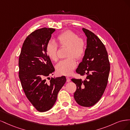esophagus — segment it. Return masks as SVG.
Masks as SVG:
<instances>
[{
  "mask_svg": "<svg viewBox=\"0 0 130 130\" xmlns=\"http://www.w3.org/2000/svg\"><path fill=\"white\" fill-rule=\"evenodd\" d=\"M66 78H67V82H70V80H70V78L69 77H67Z\"/></svg>",
  "mask_w": 130,
  "mask_h": 130,
  "instance_id": "1",
  "label": "esophagus"
}]
</instances>
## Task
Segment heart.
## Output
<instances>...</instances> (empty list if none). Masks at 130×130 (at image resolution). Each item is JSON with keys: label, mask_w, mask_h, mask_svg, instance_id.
<instances>
[{"label": "heart", "mask_w": 130, "mask_h": 130, "mask_svg": "<svg viewBox=\"0 0 130 130\" xmlns=\"http://www.w3.org/2000/svg\"><path fill=\"white\" fill-rule=\"evenodd\" d=\"M61 46H68V58L61 60L56 66V70L59 74L68 76L71 75L76 68L77 62L74 57L80 59L84 56L85 52V43L78 35L70 30L61 33L57 37ZM58 45L54 41H49L46 45L45 51L47 55L54 61L58 60Z\"/></svg>", "instance_id": "b5f03b06"}]
</instances>
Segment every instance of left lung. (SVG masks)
Masks as SVG:
<instances>
[{"label":"left lung","instance_id":"left-lung-1","mask_svg":"<svg viewBox=\"0 0 130 130\" xmlns=\"http://www.w3.org/2000/svg\"><path fill=\"white\" fill-rule=\"evenodd\" d=\"M87 37V46L82 62L76 70L86 78H72L76 84L74 94L76 103L84 107H90L101 99L107 85L110 64L107 51L100 39L91 31L82 28Z\"/></svg>","mask_w":130,"mask_h":130}]
</instances>
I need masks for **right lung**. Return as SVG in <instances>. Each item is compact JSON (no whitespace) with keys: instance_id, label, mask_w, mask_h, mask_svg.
I'll use <instances>...</instances> for the list:
<instances>
[{"instance_id":"right-lung-1","label":"right lung","mask_w":130,"mask_h":130,"mask_svg":"<svg viewBox=\"0 0 130 130\" xmlns=\"http://www.w3.org/2000/svg\"><path fill=\"white\" fill-rule=\"evenodd\" d=\"M55 31L43 27L30 34L23 43L19 58V77L23 90L30 103L41 112L53 107L66 82L64 76L46 81V77L55 71L45 51Z\"/></svg>"}]
</instances>
